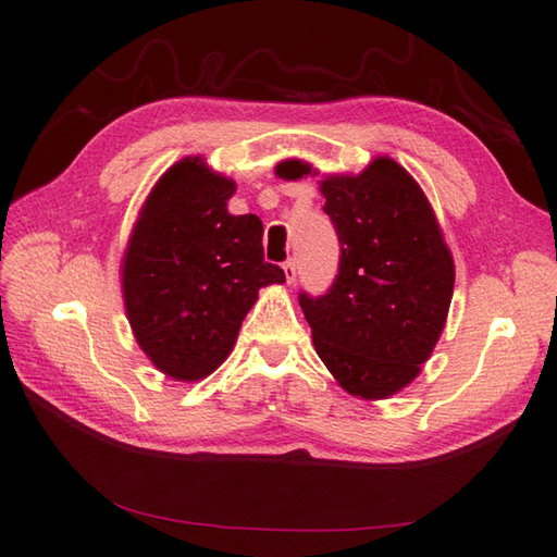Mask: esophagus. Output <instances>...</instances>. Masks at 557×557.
<instances>
[{
  "label": "esophagus",
  "mask_w": 557,
  "mask_h": 557,
  "mask_svg": "<svg viewBox=\"0 0 557 557\" xmlns=\"http://www.w3.org/2000/svg\"><path fill=\"white\" fill-rule=\"evenodd\" d=\"M282 268H285V277H287V282L292 285V282L297 280V260L289 258V260H285V265H282Z\"/></svg>",
  "instance_id": "obj_1"
}]
</instances>
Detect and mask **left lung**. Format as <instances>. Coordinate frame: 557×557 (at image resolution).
<instances>
[{
    "instance_id": "obj_1",
    "label": "left lung",
    "mask_w": 557,
    "mask_h": 557,
    "mask_svg": "<svg viewBox=\"0 0 557 557\" xmlns=\"http://www.w3.org/2000/svg\"><path fill=\"white\" fill-rule=\"evenodd\" d=\"M309 164H277L299 180ZM339 242L335 282L299 292L318 357L349 395L383 399L409 385L431 357L453 299L455 265L419 184L395 160L323 182Z\"/></svg>"
}]
</instances>
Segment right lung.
<instances>
[{"mask_svg":"<svg viewBox=\"0 0 557 557\" xmlns=\"http://www.w3.org/2000/svg\"><path fill=\"white\" fill-rule=\"evenodd\" d=\"M234 182L186 158L162 174L124 256L128 323L148 359L176 381L230 357L258 289L285 282L263 260V222L232 215Z\"/></svg>","mask_w":557,"mask_h":557,"instance_id":"obj_1","label":"right lung"}]
</instances>
